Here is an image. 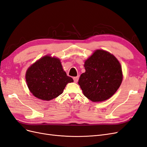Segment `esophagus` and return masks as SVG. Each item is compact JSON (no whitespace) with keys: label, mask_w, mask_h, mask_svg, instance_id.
Wrapping results in <instances>:
<instances>
[{"label":"esophagus","mask_w":147,"mask_h":147,"mask_svg":"<svg viewBox=\"0 0 147 147\" xmlns=\"http://www.w3.org/2000/svg\"><path fill=\"white\" fill-rule=\"evenodd\" d=\"M73 80H74V82H78V80H79V76H76V77H74L73 78Z\"/></svg>","instance_id":"obj_1"}]
</instances>
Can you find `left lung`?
Segmentation results:
<instances>
[{
    "label": "left lung",
    "mask_w": 147,
    "mask_h": 147,
    "mask_svg": "<svg viewBox=\"0 0 147 147\" xmlns=\"http://www.w3.org/2000/svg\"><path fill=\"white\" fill-rule=\"evenodd\" d=\"M86 72L78 84L90 100L101 102L111 98L120 87L123 76L119 61L113 55L96 50L85 61Z\"/></svg>",
    "instance_id": "obj_1"
}]
</instances>
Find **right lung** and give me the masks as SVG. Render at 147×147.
Wrapping results in <instances>:
<instances>
[{
  "label": "right lung",
  "mask_w": 147,
  "mask_h": 147,
  "mask_svg": "<svg viewBox=\"0 0 147 147\" xmlns=\"http://www.w3.org/2000/svg\"><path fill=\"white\" fill-rule=\"evenodd\" d=\"M26 82L30 92L42 100L49 101L63 93L73 79L68 76L59 59L45 56L27 69Z\"/></svg>",
  "instance_id": "add662e5"
}]
</instances>
